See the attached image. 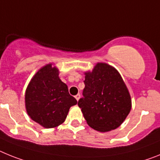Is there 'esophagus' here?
Segmentation results:
<instances>
[{"mask_svg": "<svg viewBox=\"0 0 160 160\" xmlns=\"http://www.w3.org/2000/svg\"><path fill=\"white\" fill-rule=\"evenodd\" d=\"M75 97H76V101H78L79 100H80V94H77V95H76V96H75Z\"/></svg>", "mask_w": 160, "mask_h": 160, "instance_id": "34e87169", "label": "esophagus"}]
</instances>
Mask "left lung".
<instances>
[{
	"label": "left lung",
	"instance_id": "1",
	"mask_svg": "<svg viewBox=\"0 0 160 160\" xmlns=\"http://www.w3.org/2000/svg\"><path fill=\"white\" fill-rule=\"evenodd\" d=\"M84 83L78 105L88 126L100 132L118 128L131 109L130 93L118 72L99 63L86 72Z\"/></svg>",
	"mask_w": 160,
	"mask_h": 160
}]
</instances>
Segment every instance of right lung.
Segmentation results:
<instances>
[{"mask_svg":"<svg viewBox=\"0 0 160 160\" xmlns=\"http://www.w3.org/2000/svg\"><path fill=\"white\" fill-rule=\"evenodd\" d=\"M26 108L32 120L45 128H53L65 121L70 107L77 101L71 96L59 70L47 64L32 78L26 91Z\"/></svg>","mask_w":160,"mask_h":160,"instance_id":"obj_1","label":"right lung"}]
</instances>
